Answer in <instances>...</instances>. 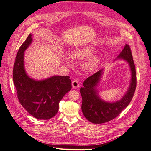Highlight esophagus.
<instances>
[{"instance_id": "esophagus-1", "label": "esophagus", "mask_w": 151, "mask_h": 151, "mask_svg": "<svg viewBox=\"0 0 151 151\" xmlns=\"http://www.w3.org/2000/svg\"><path fill=\"white\" fill-rule=\"evenodd\" d=\"M72 86L73 88H76L79 86V82L77 80H75L72 81Z\"/></svg>"}]
</instances>
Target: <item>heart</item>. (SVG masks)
I'll list each match as a JSON object with an SVG mask.
<instances>
[{
  "instance_id": "obj_1",
  "label": "heart",
  "mask_w": 151,
  "mask_h": 151,
  "mask_svg": "<svg viewBox=\"0 0 151 151\" xmlns=\"http://www.w3.org/2000/svg\"><path fill=\"white\" fill-rule=\"evenodd\" d=\"M94 52V48L91 46H88L77 50L72 53L73 57L77 60H82L91 56ZM98 59L95 58L91 60H89L86 63V67L89 69H93L97 66Z\"/></svg>"
}]
</instances>
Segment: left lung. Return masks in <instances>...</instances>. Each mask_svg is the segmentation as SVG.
Instances as JSON below:
<instances>
[{
  "mask_svg": "<svg viewBox=\"0 0 151 151\" xmlns=\"http://www.w3.org/2000/svg\"><path fill=\"white\" fill-rule=\"evenodd\" d=\"M126 60L131 70L130 86L125 95L119 101L114 103L106 102L98 95L96 86L101 78L103 70H100L88 77L83 83L84 87L80 88L82 96L81 109L83 115L90 122L94 124H101L116 118L130 103L136 88V71L134 63L131 50L126 44L124 49L118 57Z\"/></svg>",
  "mask_w": 151,
  "mask_h": 151,
  "instance_id": "obj_1",
  "label": "left lung"
}]
</instances>
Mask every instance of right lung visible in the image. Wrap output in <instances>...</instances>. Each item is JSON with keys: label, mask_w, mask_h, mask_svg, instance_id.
Here are the masks:
<instances>
[{"label": "right lung", "mask_w": 151, "mask_h": 151, "mask_svg": "<svg viewBox=\"0 0 151 151\" xmlns=\"http://www.w3.org/2000/svg\"><path fill=\"white\" fill-rule=\"evenodd\" d=\"M29 34L17 54L13 80L19 101L26 111L37 119H50L57 113L59 103L71 89L68 76H53L41 81L33 80L24 68V51L32 43Z\"/></svg>", "instance_id": "right-lung-1"}]
</instances>
